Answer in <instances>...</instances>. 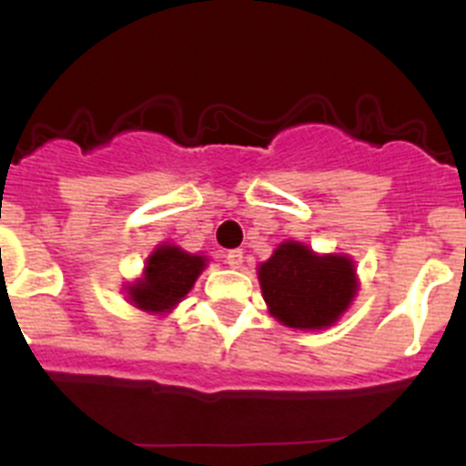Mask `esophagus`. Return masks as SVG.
Returning <instances> with one entry per match:
<instances>
[{
  "instance_id": "1",
  "label": "esophagus",
  "mask_w": 466,
  "mask_h": 466,
  "mask_svg": "<svg viewBox=\"0 0 466 466\" xmlns=\"http://www.w3.org/2000/svg\"><path fill=\"white\" fill-rule=\"evenodd\" d=\"M242 261H245L242 249H230V252L226 254V263H228L230 268H242Z\"/></svg>"
}]
</instances>
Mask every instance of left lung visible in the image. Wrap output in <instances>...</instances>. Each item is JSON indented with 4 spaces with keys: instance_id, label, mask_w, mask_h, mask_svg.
<instances>
[{
    "instance_id": "obj_1",
    "label": "left lung",
    "mask_w": 466,
    "mask_h": 466,
    "mask_svg": "<svg viewBox=\"0 0 466 466\" xmlns=\"http://www.w3.org/2000/svg\"><path fill=\"white\" fill-rule=\"evenodd\" d=\"M263 300L291 329H327L339 322L357 294L355 261L345 254H315L287 240L258 266Z\"/></svg>"
}]
</instances>
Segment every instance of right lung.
I'll return each instance as SVG.
<instances>
[{"label": "right lung", "instance_id": "right-lung-1", "mask_svg": "<svg viewBox=\"0 0 466 466\" xmlns=\"http://www.w3.org/2000/svg\"><path fill=\"white\" fill-rule=\"evenodd\" d=\"M205 263V257L188 254L175 245L156 247L147 258L142 278L126 287L127 299L139 310L170 312L191 291Z\"/></svg>", "mask_w": 466, "mask_h": 466}]
</instances>
